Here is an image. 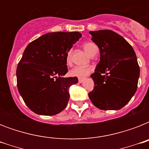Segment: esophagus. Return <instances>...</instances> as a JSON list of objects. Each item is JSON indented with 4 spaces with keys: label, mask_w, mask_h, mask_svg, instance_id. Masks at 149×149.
Returning a JSON list of instances; mask_svg holds the SVG:
<instances>
[{
    "label": "esophagus",
    "mask_w": 149,
    "mask_h": 149,
    "mask_svg": "<svg viewBox=\"0 0 149 149\" xmlns=\"http://www.w3.org/2000/svg\"><path fill=\"white\" fill-rule=\"evenodd\" d=\"M78 81H79V83H82V82L84 81V78H79Z\"/></svg>",
    "instance_id": "1"
}]
</instances>
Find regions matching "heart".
<instances>
[{"mask_svg":"<svg viewBox=\"0 0 149 149\" xmlns=\"http://www.w3.org/2000/svg\"><path fill=\"white\" fill-rule=\"evenodd\" d=\"M84 50L90 55L92 56L94 52L97 49V45L93 42H86L84 44ZM71 56H72V50H69L66 54V63L70 64L71 63ZM93 70V68L91 66H75L70 71V74L72 77L77 78H85L90 75Z\"/></svg>","mask_w":149,"mask_h":149,"instance_id":"obj_1","label":"heart"}]
</instances>
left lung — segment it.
Wrapping results in <instances>:
<instances>
[{
    "mask_svg": "<svg viewBox=\"0 0 149 149\" xmlns=\"http://www.w3.org/2000/svg\"><path fill=\"white\" fill-rule=\"evenodd\" d=\"M100 52L91 77L94 88L89 97L100 110H120L130 101L138 87L140 69L133 48L111 30L90 31Z\"/></svg>",
    "mask_w": 149,
    "mask_h": 149,
    "instance_id": "obj_1",
    "label": "left lung"
}]
</instances>
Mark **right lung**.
<instances>
[{"mask_svg": "<svg viewBox=\"0 0 149 149\" xmlns=\"http://www.w3.org/2000/svg\"><path fill=\"white\" fill-rule=\"evenodd\" d=\"M81 36L77 31L49 32L24 49L16 71L17 90L37 114L55 115L67 106L69 89L78 79L63 77L68 72L66 54Z\"/></svg>", "mask_w": 149, "mask_h": 149, "instance_id": "right-lung-1", "label": "right lung"}]
</instances>
